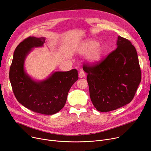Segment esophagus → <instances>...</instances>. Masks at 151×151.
I'll use <instances>...</instances> for the list:
<instances>
[{"mask_svg":"<svg viewBox=\"0 0 151 151\" xmlns=\"http://www.w3.org/2000/svg\"><path fill=\"white\" fill-rule=\"evenodd\" d=\"M85 76H86V74H85V73H84V71L83 70L80 71V72L79 73V76H80V78H82L85 77Z\"/></svg>","mask_w":151,"mask_h":151,"instance_id":"34e87169","label":"esophagus"}]
</instances>
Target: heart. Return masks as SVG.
Returning <instances> with one entry per match:
<instances>
[{
	"label": "heart",
	"mask_w": 151,
	"mask_h": 151,
	"mask_svg": "<svg viewBox=\"0 0 151 151\" xmlns=\"http://www.w3.org/2000/svg\"><path fill=\"white\" fill-rule=\"evenodd\" d=\"M104 51V47L92 40L83 42L79 48V52L81 54H88L87 59L92 63H97L101 60Z\"/></svg>",
	"instance_id": "obj_1"
}]
</instances>
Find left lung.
<instances>
[{
  "label": "left lung",
  "instance_id": "8db88e82",
  "mask_svg": "<svg viewBox=\"0 0 151 151\" xmlns=\"http://www.w3.org/2000/svg\"><path fill=\"white\" fill-rule=\"evenodd\" d=\"M91 100L100 112H108L129 104L141 82L137 52L129 40L119 36L117 48L96 64L86 63Z\"/></svg>",
  "mask_w": 151,
  "mask_h": 151
}]
</instances>
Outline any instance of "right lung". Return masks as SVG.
<instances>
[{
	"mask_svg": "<svg viewBox=\"0 0 151 151\" xmlns=\"http://www.w3.org/2000/svg\"><path fill=\"white\" fill-rule=\"evenodd\" d=\"M44 37H29L21 42L14 52L9 78L16 99L34 112L51 115L64 106L71 87L78 80V71H55L46 80L36 81L25 71L24 60L33 47H40Z\"/></svg>",
	"mask_w": 151,
	"mask_h": 151,
	"instance_id": "right-lung-1",
	"label": "right lung"
}]
</instances>
